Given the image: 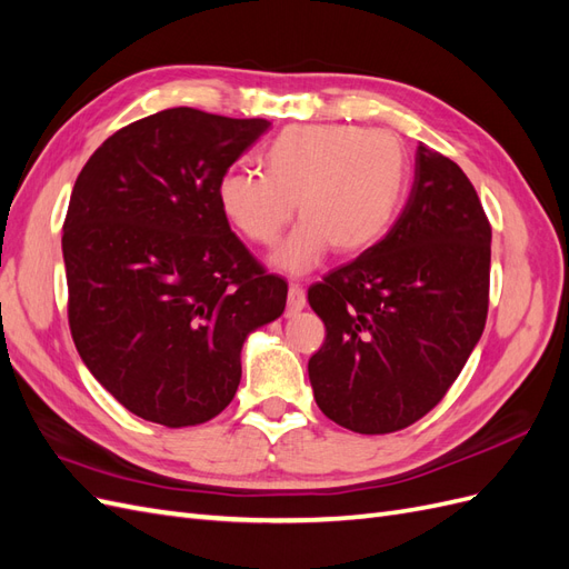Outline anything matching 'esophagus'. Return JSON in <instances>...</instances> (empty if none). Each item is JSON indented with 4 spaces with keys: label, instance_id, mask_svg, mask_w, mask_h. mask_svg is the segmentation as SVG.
<instances>
[{
    "label": "esophagus",
    "instance_id": "1",
    "mask_svg": "<svg viewBox=\"0 0 569 569\" xmlns=\"http://www.w3.org/2000/svg\"><path fill=\"white\" fill-rule=\"evenodd\" d=\"M289 311H301L306 306V289L299 282H291L289 284Z\"/></svg>",
    "mask_w": 569,
    "mask_h": 569
}]
</instances>
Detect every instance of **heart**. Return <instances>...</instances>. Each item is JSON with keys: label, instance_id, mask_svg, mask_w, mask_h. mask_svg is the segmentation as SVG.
Wrapping results in <instances>:
<instances>
[{"label": "heart", "instance_id": "heart-1", "mask_svg": "<svg viewBox=\"0 0 569 569\" xmlns=\"http://www.w3.org/2000/svg\"><path fill=\"white\" fill-rule=\"evenodd\" d=\"M263 173L234 168L218 182L230 226L258 247H272L303 218L274 253L289 272L311 270L332 247L353 256L389 232L408 180V159L389 130L353 126H291L261 153Z\"/></svg>", "mask_w": 569, "mask_h": 569}]
</instances>
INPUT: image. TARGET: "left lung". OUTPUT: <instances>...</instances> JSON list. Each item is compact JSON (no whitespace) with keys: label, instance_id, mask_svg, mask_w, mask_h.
<instances>
[{"label":"left lung","instance_id":"left-lung-1","mask_svg":"<svg viewBox=\"0 0 569 569\" xmlns=\"http://www.w3.org/2000/svg\"><path fill=\"white\" fill-rule=\"evenodd\" d=\"M491 226L472 182L418 144L416 182L382 242L308 287L327 337L308 360L318 408L358 435L427 416L485 332Z\"/></svg>","mask_w":569,"mask_h":569}]
</instances>
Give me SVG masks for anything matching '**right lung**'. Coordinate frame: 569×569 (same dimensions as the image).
Wrapping results in <instances>:
<instances>
[{
	"label": "right lung",
	"mask_w": 569,
	"mask_h": 569,
	"mask_svg": "<svg viewBox=\"0 0 569 569\" xmlns=\"http://www.w3.org/2000/svg\"><path fill=\"white\" fill-rule=\"evenodd\" d=\"M270 128L178 107L120 128L82 166L63 220L68 325L82 363L137 418L209 422L234 399L249 332L287 282L230 230L218 182Z\"/></svg>",
	"instance_id": "right-lung-1"
}]
</instances>
